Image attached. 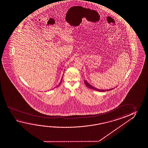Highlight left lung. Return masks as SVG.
Returning a JSON list of instances; mask_svg holds the SVG:
<instances>
[{
    "mask_svg": "<svg viewBox=\"0 0 148 148\" xmlns=\"http://www.w3.org/2000/svg\"><path fill=\"white\" fill-rule=\"evenodd\" d=\"M84 82H85V85H86V86L87 87L89 88L90 89H91L95 90L97 91H101V92H105V91H110V90H112L114 89V88H112L110 89H107V90H103V89H97L96 88L92 86L91 85H90L86 81V80H84Z\"/></svg>",
    "mask_w": 148,
    "mask_h": 148,
    "instance_id": "obj_1",
    "label": "left lung"
}]
</instances>
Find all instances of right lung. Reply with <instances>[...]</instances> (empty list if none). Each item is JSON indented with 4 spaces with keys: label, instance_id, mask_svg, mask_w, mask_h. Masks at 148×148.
<instances>
[{
    "label": "right lung",
    "instance_id": "right-lung-1",
    "mask_svg": "<svg viewBox=\"0 0 148 148\" xmlns=\"http://www.w3.org/2000/svg\"><path fill=\"white\" fill-rule=\"evenodd\" d=\"M62 79H61V80L60 82V83H59V85H58V86H57V87H58V86H59V85H60L61 82V81H62Z\"/></svg>",
    "mask_w": 148,
    "mask_h": 148
}]
</instances>
